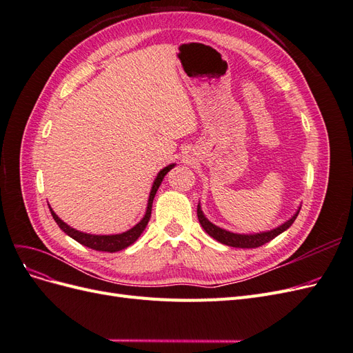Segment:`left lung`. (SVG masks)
Masks as SVG:
<instances>
[{"mask_svg": "<svg viewBox=\"0 0 353 353\" xmlns=\"http://www.w3.org/2000/svg\"><path fill=\"white\" fill-rule=\"evenodd\" d=\"M297 215H299V210L296 212V215H293L287 222H284L283 225H280L275 230L244 236V234H234V232H230V231L222 230L216 225H213V223L210 221H208L206 216L203 215L200 205L197 206V216H199V222L201 223L203 230H205L210 237L218 240L219 243L231 245V248H240V249H254V248H259V245H263L265 243L271 241L272 239L279 236V234H281L283 231H285L288 227H290L294 222V219L297 218Z\"/></svg>", "mask_w": 353, "mask_h": 353, "instance_id": "1", "label": "left lung"}]
</instances>
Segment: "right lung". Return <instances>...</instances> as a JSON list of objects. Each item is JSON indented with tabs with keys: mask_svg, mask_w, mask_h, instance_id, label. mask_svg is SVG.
<instances>
[{
	"mask_svg": "<svg viewBox=\"0 0 353 353\" xmlns=\"http://www.w3.org/2000/svg\"><path fill=\"white\" fill-rule=\"evenodd\" d=\"M175 165H169L166 168H163L160 172L157 174L154 183H153V187H152V191H150V197H148V205H147V210H145V215L144 218L137 223V225L131 230H128L126 232H122V234H114V236H92V234H85V232H81V231H77L70 228L68 223L63 222L54 212H52V209L50 208V212L52 218H54V221L57 222V225L65 231L69 237H72L73 240H77L78 243L87 245V248L92 249V250H99V252H119L122 249H126L128 245H131L134 241H137V239L141 236V232L144 231V228L147 227L148 221H150V216H152V205H153V199L156 196V191L159 188V185L162 184V181L165 178V175L169 172L170 169H172Z\"/></svg>",
	"mask_w": 353,
	"mask_h": 353,
	"instance_id": "obj_1",
	"label": "right lung"
}]
</instances>
